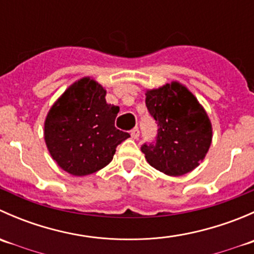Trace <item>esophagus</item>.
Here are the masks:
<instances>
[{
  "instance_id": "34e87169",
  "label": "esophagus",
  "mask_w": 254,
  "mask_h": 254,
  "mask_svg": "<svg viewBox=\"0 0 254 254\" xmlns=\"http://www.w3.org/2000/svg\"><path fill=\"white\" fill-rule=\"evenodd\" d=\"M130 134H131V137L132 139H137V137L140 136V130L139 127H134V129L130 131Z\"/></svg>"
}]
</instances>
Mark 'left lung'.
Instances as JSON below:
<instances>
[{
    "instance_id": "1",
    "label": "left lung",
    "mask_w": 254,
    "mask_h": 254,
    "mask_svg": "<svg viewBox=\"0 0 254 254\" xmlns=\"http://www.w3.org/2000/svg\"><path fill=\"white\" fill-rule=\"evenodd\" d=\"M146 107L157 123L155 141L141 146L147 162L168 176L193 171L211 143V124L203 107L177 82L148 91Z\"/></svg>"
}]
</instances>
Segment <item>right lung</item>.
I'll list each match as a JSON object with an SVG mask.
<instances>
[{"mask_svg":"<svg viewBox=\"0 0 254 254\" xmlns=\"http://www.w3.org/2000/svg\"><path fill=\"white\" fill-rule=\"evenodd\" d=\"M119 107L106 102V89L93 79L73 83L53 106L45 120L51 157L66 172L87 176L106 167L129 132L115 127Z\"/></svg>","mask_w":254,"mask_h":254,"instance_id":"obj_1","label":"right lung"}]
</instances>
